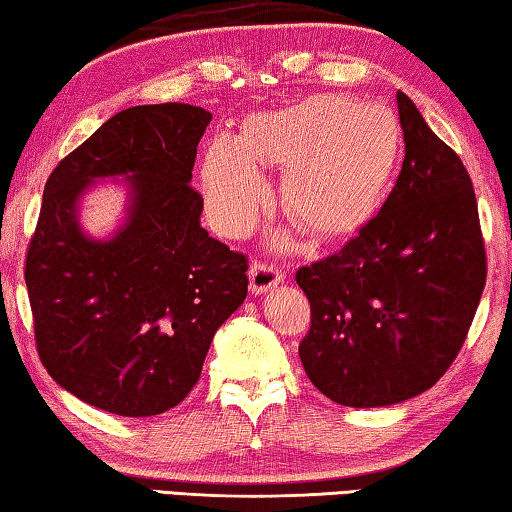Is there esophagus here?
Here are the masks:
<instances>
[{
  "instance_id": "obj_1",
  "label": "esophagus",
  "mask_w": 512,
  "mask_h": 512,
  "mask_svg": "<svg viewBox=\"0 0 512 512\" xmlns=\"http://www.w3.org/2000/svg\"><path fill=\"white\" fill-rule=\"evenodd\" d=\"M283 281V270L270 261H254L249 267V288L251 293L261 295Z\"/></svg>"
}]
</instances>
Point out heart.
Listing matches in <instances>:
<instances>
[{
	"label": "heart",
	"instance_id": "1",
	"mask_svg": "<svg viewBox=\"0 0 512 512\" xmlns=\"http://www.w3.org/2000/svg\"><path fill=\"white\" fill-rule=\"evenodd\" d=\"M400 128L387 107L316 96L258 114L245 137L222 132L203 157L212 224L229 235L254 229L270 185L261 164L283 167V206L318 235L352 231L375 208L396 167Z\"/></svg>",
	"mask_w": 512,
	"mask_h": 512
}]
</instances>
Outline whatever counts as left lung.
<instances>
[{
    "label": "left lung",
    "mask_w": 512,
    "mask_h": 512,
    "mask_svg": "<svg viewBox=\"0 0 512 512\" xmlns=\"http://www.w3.org/2000/svg\"><path fill=\"white\" fill-rule=\"evenodd\" d=\"M396 100L405 157L387 201L343 249L295 274L311 304L302 366L345 407L428 391L458 357L487 277L465 164L403 91Z\"/></svg>",
    "instance_id": "left-lung-1"
}]
</instances>
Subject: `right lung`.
I'll list each match as a JSON object with an SVG mask.
<instances>
[{
  "label": "right lung",
  "mask_w": 512,
  "mask_h": 512,
  "mask_svg": "<svg viewBox=\"0 0 512 512\" xmlns=\"http://www.w3.org/2000/svg\"><path fill=\"white\" fill-rule=\"evenodd\" d=\"M212 114L164 102L114 114L47 178L25 281L36 350L52 380L119 416L176 407L212 336L247 297V256L210 238L190 185ZM132 173L129 219L91 241L76 201L93 177Z\"/></svg>",
  "instance_id": "1"
}]
</instances>
